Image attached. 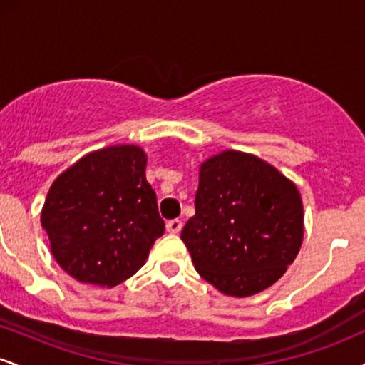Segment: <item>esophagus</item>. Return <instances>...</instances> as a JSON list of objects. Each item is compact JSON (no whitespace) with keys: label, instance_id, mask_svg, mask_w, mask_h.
Instances as JSON below:
<instances>
[{"label":"esophagus","instance_id":"1","mask_svg":"<svg viewBox=\"0 0 365 365\" xmlns=\"http://www.w3.org/2000/svg\"><path fill=\"white\" fill-rule=\"evenodd\" d=\"M182 226L183 223L180 220H170L168 223H166V230H168L170 233H173V235H177V233L182 232Z\"/></svg>","mask_w":365,"mask_h":365}]
</instances>
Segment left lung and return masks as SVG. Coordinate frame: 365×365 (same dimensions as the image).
Here are the masks:
<instances>
[{"label":"left lung","mask_w":365,"mask_h":365,"mask_svg":"<svg viewBox=\"0 0 365 365\" xmlns=\"http://www.w3.org/2000/svg\"><path fill=\"white\" fill-rule=\"evenodd\" d=\"M304 238L295 183L269 163L223 150L199 170L195 215L182 240L197 273L230 297H249L278 282Z\"/></svg>","instance_id":"left-lung-1"}]
</instances>
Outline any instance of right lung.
<instances>
[{"instance_id":"1","label":"right lung","mask_w":365,"mask_h":365,"mask_svg":"<svg viewBox=\"0 0 365 365\" xmlns=\"http://www.w3.org/2000/svg\"><path fill=\"white\" fill-rule=\"evenodd\" d=\"M139 145L86 154L53 182L41 211L51 254L81 283L115 287L144 266L165 233Z\"/></svg>"}]
</instances>
